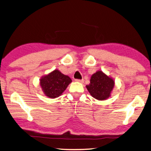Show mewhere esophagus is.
<instances>
[{"label":"esophagus","mask_w":151,"mask_h":151,"mask_svg":"<svg viewBox=\"0 0 151 151\" xmlns=\"http://www.w3.org/2000/svg\"><path fill=\"white\" fill-rule=\"evenodd\" d=\"M75 81L78 82V83H83L84 82V80L83 79H75Z\"/></svg>","instance_id":"34e87169"}]
</instances>
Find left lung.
<instances>
[{"instance_id":"8db88e82","label":"left lung","mask_w":151,"mask_h":151,"mask_svg":"<svg viewBox=\"0 0 151 151\" xmlns=\"http://www.w3.org/2000/svg\"><path fill=\"white\" fill-rule=\"evenodd\" d=\"M90 83L86 85V88L93 98L98 100H104L110 96L114 86V81L107 76L102 71L98 70L93 74Z\"/></svg>"}]
</instances>
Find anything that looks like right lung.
<instances>
[{
	"instance_id": "1",
	"label": "right lung",
	"mask_w": 151,
	"mask_h": 151,
	"mask_svg": "<svg viewBox=\"0 0 151 151\" xmlns=\"http://www.w3.org/2000/svg\"><path fill=\"white\" fill-rule=\"evenodd\" d=\"M72 80L69 76L65 75L58 70L42 77L40 85L45 96L50 98L59 97L66 90Z\"/></svg>"
}]
</instances>
